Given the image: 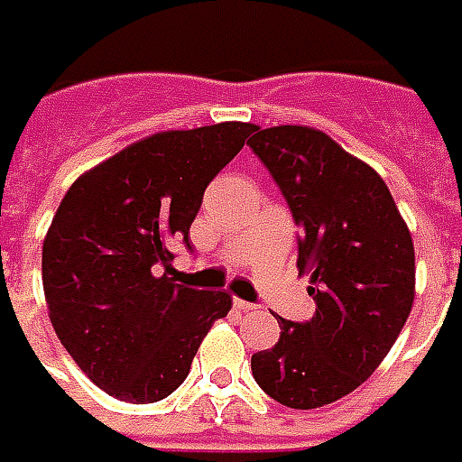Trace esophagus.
I'll return each instance as SVG.
<instances>
[{
    "label": "esophagus",
    "mask_w": 462,
    "mask_h": 462,
    "mask_svg": "<svg viewBox=\"0 0 462 462\" xmlns=\"http://www.w3.org/2000/svg\"><path fill=\"white\" fill-rule=\"evenodd\" d=\"M234 309H238V310H254V309H256V303H248V300L234 299Z\"/></svg>",
    "instance_id": "obj_1"
}]
</instances>
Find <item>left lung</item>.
I'll return each instance as SVG.
<instances>
[{
    "instance_id": "left-lung-1",
    "label": "left lung",
    "mask_w": 462,
    "mask_h": 462,
    "mask_svg": "<svg viewBox=\"0 0 462 462\" xmlns=\"http://www.w3.org/2000/svg\"><path fill=\"white\" fill-rule=\"evenodd\" d=\"M300 228L313 319L278 316L281 338L251 371L281 405L320 408L356 391L393 348L415 296V251L388 186L368 163L309 126L248 139Z\"/></svg>"
}]
</instances>
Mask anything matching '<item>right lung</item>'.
Returning <instances> with one entry per match:
<instances>
[{
  "label": "right lung",
  "mask_w": 462,
  "mask_h": 462,
  "mask_svg": "<svg viewBox=\"0 0 462 462\" xmlns=\"http://www.w3.org/2000/svg\"><path fill=\"white\" fill-rule=\"evenodd\" d=\"M251 124L162 132L81 173L61 199L42 248L49 319L91 383L119 401L156 403L191 371L226 291L173 283L171 246L206 186L246 143Z\"/></svg>",
  "instance_id": "1"
}]
</instances>
